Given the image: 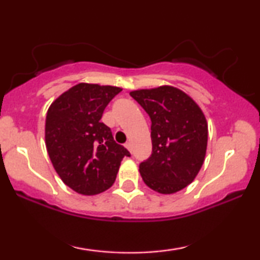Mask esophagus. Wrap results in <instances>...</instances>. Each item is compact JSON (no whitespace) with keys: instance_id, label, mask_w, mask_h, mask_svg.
I'll return each mask as SVG.
<instances>
[{"instance_id":"esophagus-1","label":"esophagus","mask_w":260,"mask_h":260,"mask_svg":"<svg viewBox=\"0 0 260 260\" xmlns=\"http://www.w3.org/2000/svg\"><path fill=\"white\" fill-rule=\"evenodd\" d=\"M125 148L131 152V143H126V144H125Z\"/></svg>"}]
</instances>
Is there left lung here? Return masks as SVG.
I'll use <instances>...</instances> for the list:
<instances>
[{"mask_svg": "<svg viewBox=\"0 0 260 260\" xmlns=\"http://www.w3.org/2000/svg\"><path fill=\"white\" fill-rule=\"evenodd\" d=\"M130 95L151 119L152 152L140 165L144 183L161 194L183 189L205 162L208 125L204 112L190 95L169 85Z\"/></svg>", "mask_w": 260, "mask_h": 260, "instance_id": "8db88e82", "label": "left lung"}]
</instances>
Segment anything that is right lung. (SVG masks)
Segmentation results:
<instances>
[{
	"mask_svg": "<svg viewBox=\"0 0 260 260\" xmlns=\"http://www.w3.org/2000/svg\"><path fill=\"white\" fill-rule=\"evenodd\" d=\"M122 88L80 83L48 108L45 143L62 182L81 195H97L115 182L120 162L130 152L117 144L101 122L110 101Z\"/></svg>",
	"mask_w": 260,
	"mask_h": 260,
	"instance_id": "add662e5",
	"label": "right lung"
}]
</instances>
